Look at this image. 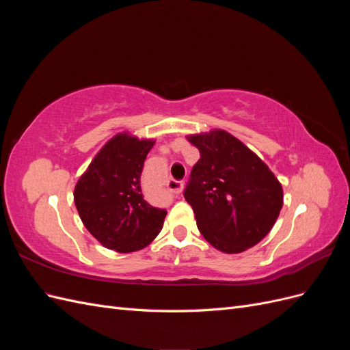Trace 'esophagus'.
<instances>
[{"label": "esophagus", "mask_w": 350, "mask_h": 350, "mask_svg": "<svg viewBox=\"0 0 350 350\" xmlns=\"http://www.w3.org/2000/svg\"><path fill=\"white\" fill-rule=\"evenodd\" d=\"M167 188L175 194H181L184 191V183L183 181H175V179H172V181L167 183Z\"/></svg>", "instance_id": "esophagus-1"}]
</instances>
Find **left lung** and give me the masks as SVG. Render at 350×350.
<instances>
[{
	"label": "left lung",
	"mask_w": 350,
	"mask_h": 350,
	"mask_svg": "<svg viewBox=\"0 0 350 350\" xmlns=\"http://www.w3.org/2000/svg\"><path fill=\"white\" fill-rule=\"evenodd\" d=\"M200 152L184 197L204 239L226 254L266 237L283 206V188L269 166L225 130L187 135Z\"/></svg>",
	"instance_id": "1"
}]
</instances>
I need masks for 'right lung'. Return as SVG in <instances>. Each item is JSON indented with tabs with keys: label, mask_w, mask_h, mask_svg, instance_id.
Returning <instances> with one entry per match:
<instances>
[{
	"label": "right lung",
	"mask_w": 350,
	"mask_h": 350,
	"mask_svg": "<svg viewBox=\"0 0 350 350\" xmlns=\"http://www.w3.org/2000/svg\"><path fill=\"white\" fill-rule=\"evenodd\" d=\"M154 139L129 131L115 134L93 157L74 188L83 225L105 248L134 252L146 248L163 228L166 211L143 196L142 172Z\"/></svg>",
	"instance_id": "obj_1"
}]
</instances>
